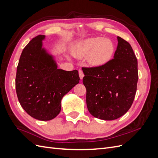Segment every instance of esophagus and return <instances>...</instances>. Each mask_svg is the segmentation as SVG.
I'll return each instance as SVG.
<instances>
[{
	"label": "esophagus",
	"instance_id": "esophagus-1",
	"mask_svg": "<svg viewBox=\"0 0 158 158\" xmlns=\"http://www.w3.org/2000/svg\"><path fill=\"white\" fill-rule=\"evenodd\" d=\"M78 73H79V76H80V79H82L83 77H84V76L83 71L81 70H78Z\"/></svg>",
	"mask_w": 158,
	"mask_h": 158
}]
</instances>
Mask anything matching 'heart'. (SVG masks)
<instances>
[{
	"label": "heart",
	"instance_id": "1",
	"mask_svg": "<svg viewBox=\"0 0 158 158\" xmlns=\"http://www.w3.org/2000/svg\"><path fill=\"white\" fill-rule=\"evenodd\" d=\"M115 51L114 43L107 38L91 37L79 42L73 49V54L77 58L87 55L88 63L99 67L108 63Z\"/></svg>",
	"mask_w": 158,
	"mask_h": 158
}]
</instances>
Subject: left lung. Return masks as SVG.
<instances>
[{
  "label": "left lung",
  "mask_w": 158,
  "mask_h": 158,
  "mask_svg": "<svg viewBox=\"0 0 158 158\" xmlns=\"http://www.w3.org/2000/svg\"><path fill=\"white\" fill-rule=\"evenodd\" d=\"M114 59L99 67H82L89 112L111 121L125 114L135 97L138 80V61L131 45L117 37Z\"/></svg>",
  "instance_id": "8db88e82"
}]
</instances>
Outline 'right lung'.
<instances>
[{
  "instance_id": "add662e5",
  "label": "right lung",
  "mask_w": 158,
  "mask_h": 158,
  "mask_svg": "<svg viewBox=\"0 0 158 158\" xmlns=\"http://www.w3.org/2000/svg\"><path fill=\"white\" fill-rule=\"evenodd\" d=\"M45 35L35 37L23 48L17 66L16 94L22 108L40 121L55 118L60 102L79 83L78 71L57 69L52 57L42 49Z\"/></svg>"
}]
</instances>
